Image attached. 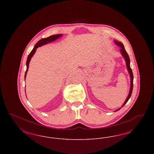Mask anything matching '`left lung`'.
<instances>
[{"label": "left lung", "mask_w": 154, "mask_h": 154, "mask_svg": "<svg viewBox=\"0 0 154 154\" xmlns=\"http://www.w3.org/2000/svg\"><path fill=\"white\" fill-rule=\"evenodd\" d=\"M114 43L115 44H116L117 45H118V47H120V52H121V54H122V57H124L125 60L126 62V67H127V70L129 72V75H130V78H131V88H130V91H129V94L128 96L126 99V100L125 101L124 103L123 104V105L120 107L117 110L114 111V112H116L118 110H120L122 107L124 106L125 104L128 102V100L130 99L131 95H132V91H133V72H132V69L131 68V66H130V59H129V57L128 55V54H127V52L126 51L125 49L124 46V44H122V43L119 42H118L117 40H114Z\"/></svg>", "instance_id": "obj_1"}]
</instances>
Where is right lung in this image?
<instances>
[{"label": "right lung", "mask_w": 154, "mask_h": 154, "mask_svg": "<svg viewBox=\"0 0 154 154\" xmlns=\"http://www.w3.org/2000/svg\"><path fill=\"white\" fill-rule=\"evenodd\" d=\"M63 35L62 34H58V35H52L51 36L48 37L47 38H42L41 40H40L37 43L36 45H35L34 48H33V50H32V51L30 52L28 57V58H27V60H26V70L25 72V80L26 79V73L28 72V68H29V65L30 61V59L32 58V57L33 56V55L35 54V52L36 51V49L39 47H41L43 45L45 44H48L49 43H51L52 42L56 40H57L58 38H59V37H60L61 36H62Z\"/></svg>", "instance_id": "right-lung-1"}]
</instances>
